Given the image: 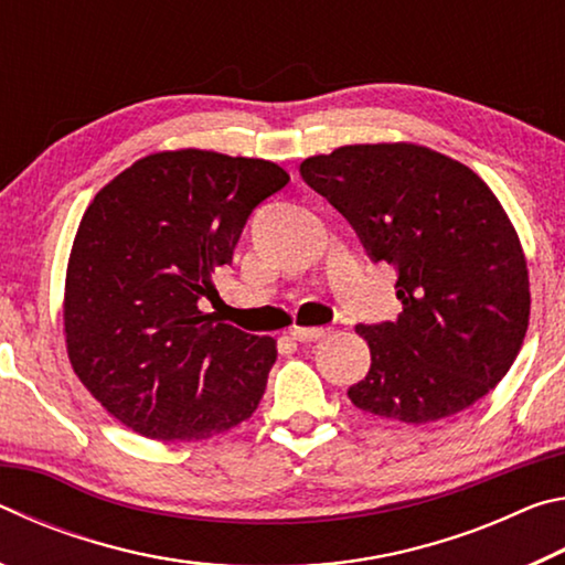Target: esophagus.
<instances>
[{"label":"esophagus","mask_w":565,"mask_h":565,"mask_svg":"<svg viewBox=\"0 0 565 565\" xmlns=\"http://www.w3.org/2000/svg\"><path fill=\"white\" fill-rule=\"evenodd\" d=\"M291 339L301 341V343H309V341H319L329 333L327 327H294L291 331Z\"/></svg>","instance_id":"1"}]
</instances>
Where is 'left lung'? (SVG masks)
Segmentation results:
<instances>
[{
    "mask_svg": "<svg viewBox=\"0 0 565 565\" xmlns=\"http://www.w3.org/2000/svg\"><path fill=\"white\" fill-rule=\"evenodd\" d=\"M301 177L398 269L396 321L356 327L371 369L351 404L431 424L473 406L509 374L531 317L521 238L491 186L411 141L349 145L301 161Z\"/></svg>",
    "mask_w": 565,
    "mask_h": 565,
    "instance_id": "obj_1",
    "label": "left lung"
}]
</instances>
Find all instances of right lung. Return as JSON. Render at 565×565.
I'll use <instances>...</instances> for the list:
<instances>
[{"label":"right lung","instance_id":"obj_1","mask_svg":"<svg viewBox=\"0 0 565 565\" xmlns=\"http://www.w3.org/2000/svg\"><path fill=\"white\" fill-rule=\"evenodd\" d=\"M289 184L266 159L157 151L84 212L64 281V341L89 394L147 438L202 441L254 414L276 339L202 311L248 214Z\"/></svg>","mask_w":565,"mask_h":565}]
</instances>
